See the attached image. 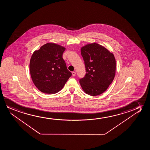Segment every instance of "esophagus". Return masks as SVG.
Returning a JSON list of instances; mask_svg holds the SVG:
<instances>
[{
	"label": "esophagus",
	"instance_id": "1",
	"mask_svg": "<svg viewBox=\"0 0 150 150\" xmlns=\"http://www.w3.org/2000/svg\"><path fill=\"white\" fill-rule=\"evenodd\" d=\"M72 75H73V76H75V75H76V72H72Z\"/></svg>",
	"mask_w": 150,
	"mask_h": 150
}]
</instances>
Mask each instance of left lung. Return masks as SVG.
<instances>
[{
    "instance_id": "1",
    "label": "left lung",
    "mask_w": 150,
    "mask_h": 150,
    "mask_svg": "<svg viewBox=\"0 0 150 150\" xmlns=\"http://www.w3.org/2000/svg\"><path fill=\"white\" fill-rule=\"evenodd\" d=\"M86 73L79 80L87 94L97 96L105 92L115 77L116 60L112 53L97 43L81 48Z\"/></svg>"
}]
</instances>
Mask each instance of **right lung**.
<instances>
[{"label":"right lung","mask_w":150,"mask_h":150,"mask_svg":"<svg viewBox=\"0 0 150 150\" xmlns=\"http://www.w3.org/2000/svg\"><path fill=\"white\" fill-rule=\"evenodd\" d=\"M65 50L55 43H47L32 54L30 62L31 78L41 92H58L72 75L62 58Z\"/></svg>","instance_id":"1"}]
</instances>
